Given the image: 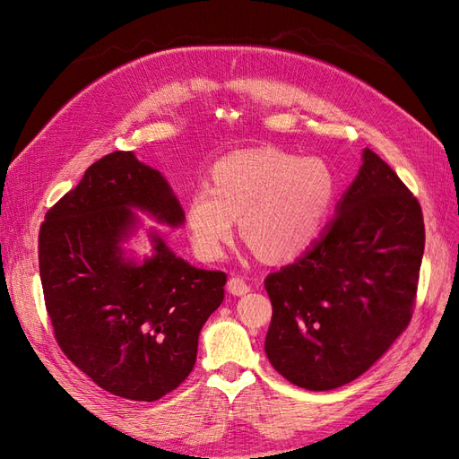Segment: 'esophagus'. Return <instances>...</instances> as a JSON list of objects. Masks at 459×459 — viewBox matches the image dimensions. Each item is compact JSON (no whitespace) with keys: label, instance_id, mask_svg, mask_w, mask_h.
I'll return each mask as SVG.
<instances>
[{"label":"esophagus","instance_id":"34e87169","mask_svg":"<svg viewBox=\"0 0 459 459\" xmlns=\"http://www.w3.org/2000/svg\"><path fill=\"white\" fill-rule=\"evenodd\" d=\"M228 290L231 295L241 297V295H245V293H248V290H251V285H248V281L245 280L243 275H231L230 281H228Z\"/></svg>","mask_w":459,"mask_h":459}]
</instances>
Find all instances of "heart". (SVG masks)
<instances>
[{
	"mask_svg": "<svg viewBox=\"0 0 459 459\" xmlns=\"http://www.w3.org/2000/svg\"><path fill=\"white\" fill-rule=\"evenodd\" d=\"M211 182L191 193L186 211L193 247L206 258L220 256L235 218L260 256L299 255L317 238L337 189L325 160L277 149L233 152L212 166Z\"/></svg>",
	"mask_w": 459,
	"mask_h": 459,
	"instance_id": "heart-1",
	"label": "heart"
}]
</instances>
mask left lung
Masks as SVG:
<instances>
[{"label":"left lung","mask_w":459,"mask_h":459,"mask_svg":"<svg viewBox=\"0 0 459 459\" xmlns=\"http://www.w3.org/2000/svg\"><path fill=\"white\" fill-rule=\"evenodd\" d=\"M423 248L418 199L366 149L322 238L264 280V351L275 371L307 391H331L369 369L410 325Z\"/></svg>","instance_id":"left-lung-1"}]
</instances>
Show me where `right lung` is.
<instances>
[{
  "mask_svg": "<svg viewBox=\"0 0 459 459\" xmlns=\"http://www.w3.org/2000/svg\"><path fill=\"white\" fill-rule=\"evenodd\" d=\"M137 206L178 226L182 206L160 172L130 151L93 162L39 226L38 260L53 335L65 356L107 393L152 402L191 373L204 322L224 300V272L193 268L152 235L137 266L120 241Z\"/></svg>",
  "mask_w": 459,
  "mask_h": 459,
  "instance_id": "1",
  "label": "right lung"
}]
</instances>
